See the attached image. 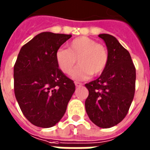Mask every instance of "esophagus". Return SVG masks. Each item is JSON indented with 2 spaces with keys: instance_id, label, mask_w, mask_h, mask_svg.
Returning <instances> with one entry per match:
<instances>
[{
  "instance_id": "obj_1",
  "label": "esophagus",
  "mask_w": 150,
  "mask_h": 150,
  "mask_svg": "<svg viewBox=\"0 0 150 150\" xmlns=\"http://www.w3.org/2000/svg\"><path fill=\"white\" fill-rule=\"evenodd\" d=\"M75 84L76 87H79V86H82V83H79V82H75Z\"/></svg>"
}]
</instances>
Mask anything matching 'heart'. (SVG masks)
I'll list each match as a JSON object with an SVG mask.
<instances>
[{
	"mask_svg": "<svg viewBox=\"0 0 150 150\" xmlns=\"http://www.w3.org/2000/svg\"><path fill=\"white\" fill-rule=\"evenodd\" d=\"M78 60L79 65L71 74L72 79L84 80L91 75H101L107 67L108 53L104 46L88 37H79L71 41L68 49L59 48L56 52L58 68L64 73L71 74Z\"/></svg>",
	"mask_w": 150,
	"mask_h": 150,
	"instance_id": "heart-1",
	"label": "heart"
}]
</instances>
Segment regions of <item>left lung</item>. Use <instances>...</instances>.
Returning a JSON list of instances; mask_svg holds the SVG:
<instances>
[{
    "mask_svg": "<svg viewBox=\"0 0 150 150\" xmlns=\"http://www.w3.org/2000/svg\"><path fill=\"white\" fill-rule=\"evenodd\" d=\"M108 47L107 67L95 80L85 83L88 96L85 110L89 119L101 128H110L125 118L134 98L135 68L129 52L115 37L98 35Z\"/></svg>",
    "mask_w": 150,
    "mask_h": 150,
    "instance_id": "1",
    "label": "left lung"
}]
</instances>
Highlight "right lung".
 Masks as SVG:
<instances>
[{
  "label": "right lung",
  "instance_id": "1",
  "mask_svg": "<svg viewBox=\"0 0 150 150\" xmlns=\"http://www.w3.org/2000/svg\"><path fill=\"white\" fill-rule=\"evenodd\" d=\"M71 38L41 33L19 51L14 67L15 95L24 117L34 126L49 128L58 123L75 92L73 80L56 62V52Z\"/></svg>",
  "mask_w": 150,
  "mask_h": 150
}]
</instances>
